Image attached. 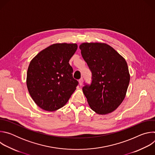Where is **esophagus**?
<instances>
[{"label":"esophagus","instance_id":"esophagus-1","mask_svg":"<svg viewBox=\"0 0 155 155\" xmlns=\"http://www.w3.org/2000/svg\"><path fill=\"white\" fill-rule=\"evenodd\" d=\"M79 84H80V85H82V84H83V79L81 78H80V80H79Z\"/></svg>","mask_w":155,"mask_h":155}]
</instances>
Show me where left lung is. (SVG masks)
I'll list each match as a JSON object with an SVG mask.
<instances>
[{
  "label": "left lung",
  "instance_id": "left-lung-1",
  "mask_svg": "<svg viewBox=\"0 0 155 155\" xmlns=\"http://www.w3.org/2000/svg\"><path fill=\"white\" fill-rule=\"evenodd\" d=\"M81 56L91 72L82 90L91 108L100 115L114 112L124 100L130 80L125 59L105 43H83Z\"/></svg>",
  "mask_w": 155,
  "mask_h": 155
}]
</instances>
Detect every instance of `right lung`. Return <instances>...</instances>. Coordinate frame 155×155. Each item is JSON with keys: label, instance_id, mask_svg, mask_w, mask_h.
Instances as JSON below:
<instances>
[{"label": "right lung", "instance_id": "add662e5", "mask_svg": "<svg viewBox=\"0 0 155 155\" xmlns=\"http://www.w3.org/2000/svg\"><path fill=\"white\" fill-rule=\"evenodd\" d=\"M77 50L75 43H56L31 61L27 73L29 93L41 108L54 111L68 102L78 81L69 62Z\"/></svg>", "mask_w": 155, "mask_h": 155}]
</instances>
